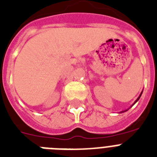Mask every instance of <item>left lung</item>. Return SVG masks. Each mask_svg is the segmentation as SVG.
Masks as SVG:
<instances>
[{
	"label": "left lung",
	"instance_id": "obj_1",
	"mask_svg": "<svg viewBox=\"0 0 157 157\" xmlns=\"http://www.w3.org/2000/svg\"><path fill=\"white\" fill-rule=\"evenodd\" d=\"M141 94H142V93H141ZM141 94H140V96H141ZM140 96H139V98H138V99H137V100H136V101H135V103H136V102H137V101H138V100H139V98H140Z\"/></svg>",
	"mask_w": 157,
	"mask_h": 157
}]
</instances>
